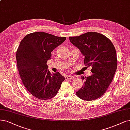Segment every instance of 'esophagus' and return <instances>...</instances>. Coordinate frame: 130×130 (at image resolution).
I'll return each mask as SVG.
<instances>
[{
	"label": "esophagus",
	"mask_w": 130,
	"mask_h": 130,
	"mask_svg": "<svg viewBox=\"0 0 130 130\" xmlns=\"http://www.w3.org/2000/svg\"><path fill=\"white\" fill-rule=\"evenodd\" d=\"M65 80H70V79H71L72 78V76L71 75H67L65 76Z\"/></svg>",
	"instance_id": "1"
}]
</instances>
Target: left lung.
Instances as JSON below:
<instances>
[{"label": "left lung", "instance_id": "obj_1", "mask_svg": "<svg viewBox=\"0 0 130 130\" xmlns=\"http://www.w3.org/2000/svg\"><path fill=\"white\" fill-rule=\"evenodd\" d=\"M69 39L85 56L84 63L87 68L92 67L93 73L87 78L81 77L85 81L76 94L83 100H95L105 93L116 72L117 59L115 46L108 37L96 32Z\"/></svg>", "mask_w": 130, "mask_h": 130}]
</instances>
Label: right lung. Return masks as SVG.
Returning <instances> with one entry per match:
<instances>
[{
  "mask_svg": "<svg viewBox=\"0 0 130 130\" xmlns=\"http://www.w3.org/2000/svg\"><path fill=\"white\" fill-rule=\"evenodd\" d=\"M66 38L39 31L29 34L20 42L16 54L19 73L24 86L35 98H54L64 81L58 72L50 73L46 62Z\"/></svg>",
  "mask_w": 130,
  "mask_h": 130,
  "instance_id": "obj_1",
  "label": "right lung"
}]
</instances>
